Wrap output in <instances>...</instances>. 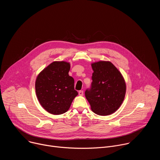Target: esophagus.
Segmentation results:
<instances>
[{"mask_svg": "<svg viewBox=\"0 0 160 160\" xmlns=\"http://www.w3.org/2000/svg\"><path fill=\"white\" fill-rule=\"evenodd\" d=\"M78 94H79V96H82L83 95V90H80L78 92Z\"/></svg>", "mask_w": 160, "mask_h": 160, "instance_id": "obj_1", "label": "esophagus"}]
</instances>
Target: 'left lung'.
<instances>
[{
  "label": "left lung",
  "mask_w": 160,
  "mask_h": 160,
  "mask_svg": "<svg viewBox=\"0 0 160 160\" xmlns=\"http://www.w3.org/2000/svg\"><path fill=\"white\" fill-rule=\"evenodd\" d=\"M92 87L85 92L90 108L98 115H111L122 105L126 93V83L121 72L110 61L91 64Z\"/></svg>",
  "instance_id": "obj_1"
}]
</instances>
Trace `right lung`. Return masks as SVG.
Returning a JSON list of instances; mask_svg holds the SVG:
<instances>
[{
    "instance_id": "obj_1",
    "label": "right lung",
    "mask_w": 160,
    "mask_h": 160,
    "mask_svg": "<svg viewBox=\"0 0 160 160\" xmlns=\"http://www.w3.org/2000/svg\"><path fill=\"white\" fill-rule=\"evenodd\" d=\"M70 63L54 61L40 72L35 81V92L42 107L54 115H61L70 109L78 95L74 79L69 76Z\"/></svg>"
}]
</instances>
